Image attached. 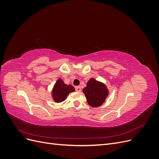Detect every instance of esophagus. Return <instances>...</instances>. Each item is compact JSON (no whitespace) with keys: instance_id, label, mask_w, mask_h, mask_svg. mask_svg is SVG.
Here are the masks:
<instances>
[{"instance_id":"obj_1","label":"esophagus","mask_w":159,"mask_h":159,"mask_svg":"<svg viewBox=\"0 0 159 159\" xmlns=\"http://www.w3.org/2000/svg\"><path fill=\"white\" fill-rule=\"evenodd\" d=\"M75 89L76 91H78V92H80V91H81V89L80 86H75Z\"/></svg>"}]
</instances>
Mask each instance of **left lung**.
Returning a JSON list of instances; mask_svg holds the SVG:
<instances>
[{
  "label": "left lung",
  "mask_w": 159,
  "mask_h": 159,
  "mask_svg": "<svg viewBox=\"0 0 159 159\" xmlns=\"http://www.w3.org/2000/svg\"><path fill=\"white\" fill-rule=\"evenodd\" d=\"M88 103L92 107H99L105 102L108 94L105 85L94 79H91L83 89Z\"/></svg>",
  "instance_id": "obj_1"
}]
</instances>
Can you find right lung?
<instances>
[{"instance_id":"obj_1","label":"right lung","mask_w":159,"mask_h":159,"mask_svg":"<svg viewBox=\"0 0 159 159\" xmlns=\"http://www.w3.org/2000/svg\"><path fill=\"white\" fill-rule=\"evenodd\" d=\"M75 89L71 85H66L61 79H59L56 83L53 89V97L57 103L62 102L66 99L68 95L74 91Z\"/></svg>"}]
</instances>
